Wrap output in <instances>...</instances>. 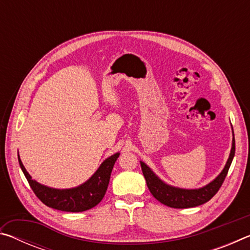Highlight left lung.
I'll return each mask as SVG.
<instances>
[{"mask_svg":"<svg viewBox=\"0 0 250 250\" xmlns=\"http://www.w3.org/2000/svg\"><path fill=\"white\" fill-rule=\"evenodd\" d=\"M234 156L235 138L234 131H232L231 149L225 167L213 181L198 188H182L167 184L163 180H161L145 162L140 161V164L147 188L156 200L168 207H173V208H189V207H195L208 202L218 192L219 188L225 180L228 170H229Z\"/></svg>","mask_w":250,"mask_h":250,"instance_id":"obj_1","label":"left lung"}]
</instances>
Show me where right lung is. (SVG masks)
<instances>
[{
  "label": "right lung",
  "instance_id": "1",
  "mask_svg": "<svg viewBox=\"0 0 250 250\" xmlns=\"http://www.w3.org/2000/svg\"><path fill=\"white\" fill-rule=\"evenodd\" d=\"M119 155V152H117L105 159L84 183L71 188H54L33 180L18 154L20 167L35 195L48 207L73 213L84 211L99 204L107 191L110 175Z\"/></svg>",
  "mask_w": 250,
  "mask_h": 250
}]
</instances>
